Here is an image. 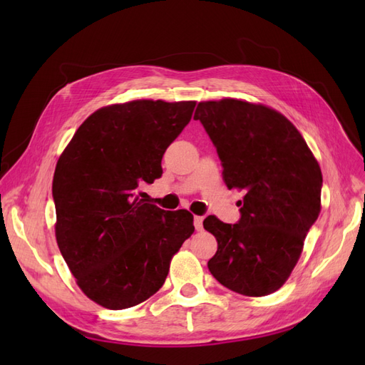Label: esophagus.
<instances>
[{
    "instance_id": "34e87169",
    "label": "esophagus",
    "mask_w": 365,
    "mask_h": 365,
    "mask_svg": "<svg viewBox=\"0 0 365 365\" xmlns=\"http://www.w3.org/2000/svg\"><path fill=\"white\" fill-rule=\"evenodd\" d=\"M202 220H204L202 216H195V217H193V225H195V228H196L197 231L202 230Z\"/></svg>"
}]
</instances>
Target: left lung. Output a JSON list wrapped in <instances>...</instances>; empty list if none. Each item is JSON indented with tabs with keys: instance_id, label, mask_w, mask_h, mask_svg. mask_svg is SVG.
<instances>
[{
	"instance_id": "left-lung-1",
	"label": "left lung",
	"mask_w": 365,
	"mask_h": 365,
	"mask_svg": "<svg viewBox=\"0 0 365 365\" xmlns=\"http://www.w3.org/2000/svg\"><path fill=\"white\" fill-rule=\"evenodd\" d=\"M193 118L216 148L228 189L244 192L236 224L204 219L217 240L208 269L237 294H272L288 280L319 215L322 169L300 132L271 108L224 98L201 102Z\"/></svg>"
}]
</instances>
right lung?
<instances>
[{"instance_id": "obj_1", "label": "right lung", "mask_w": 365, "mask_h": 365, "mask_svg": "<svg viewBox=\"0 0 365 365\" xmlns=\"http://www.w3.org/2000/svg\"><path fill=\"white\" fill-rule=\"evenodd\" d=\"M195 102L134 101L98 109L76 130L53 178L56 240L83 294L120 311L148 300L195 231L187 210L165 212L138 193L163 175L165 149Z\"/></svg>"}]
</instances>
